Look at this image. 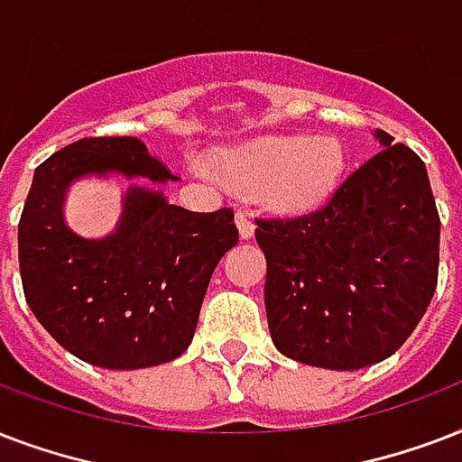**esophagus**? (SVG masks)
Here are the masks:
<instances>
[{
    "label": "esophagus",
    "mask_w": 462,
    "mask_h": 462,
    "mask_svg": "<svg viewBox=\"0 0 462 462\" xmlns=\"http://www.w3.org/2000/svg\"><path fill=\"white\" fill-rule=\"evenodd\" d=\"M236 226H238L241 238H250V236L255 234V224H253L248 212H236Z\"/></svg>",
    "instance_id": "esophagus-1"
}]
</instances>
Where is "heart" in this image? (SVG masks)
<instances>
[{"label":"heart","mask_w":462,"mask_h":462,"mask_svg":"<svg viewBox=\"0 0 462 462\" xmlns=\"http://www.w3.org/2000/svg\"><path fill=\"white\" fill-rule=\"evenodd\" d=\"M214 168L243 190H257L264 207L280 214L313 212L330 198L345 171V149L335 137H267L221 149ZM198 168L212 175L209 161Z\"/></svg>","instance_id":"heart-1"}]
</instances>
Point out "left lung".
<instances>
[{
    "label": "left lung",
    "instance_id": "left-lung-1",
    "mask_svg": "<svg viewBox=\"0 0 462 462\" xmlns=\"http://www.w3.org/2000/svg\"><path fill=\"white\" fill-rule=\"evenodd\" d=\"M320 209L255 219L267 257L274 346L310 366L354 371L388 359L427 313L441 219L424 161L388 132Z\"/></svg>",
    "mask_w": 462,
    "mask_h": 462
}]
</instances>
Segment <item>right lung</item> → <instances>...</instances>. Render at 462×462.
Returning <instances> with one entry per match:
<instances>
[{
    "instance_id": "1",
    "label": "right lung",
    "mask_w": 462,
    "mask_h": 462,
    "mask_svg": "<svg viewBox=\"0 0 462 462\" xmlns=\"http://www.w3.org/2000/svg\"><path fill=\"white\" fill-rule=\"evenodd\" d=\"M91 173L178 180L137 137H84L42 161L19 221L28 306L67 352L94 366L127 371L178 359L214 267L238 243L234 209L190 212L134 185L116 231L84 238L64 224L62 202L69 182Z\"/></svg>"
}]
</instances>
